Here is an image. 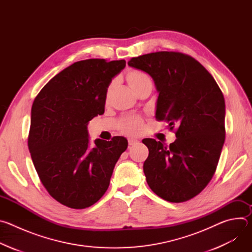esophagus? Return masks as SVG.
Wrapping results in <instances>:
<instances>
[{
    "instance_id": "esophagus-1",
    "label": "esophagus",
    "mask_w": 252,
    "mask_h": 252,
    "mask_svg": "<svg viewBox=\"0 0 252 252\" xmlns=\"http://www.w3.org/2000/svg\"><path fill=\"white\" fill-rule=\"evenodd\" d=\"M139 141L137 139H133V138H129L128 139V146H134V145H137Z\"/></svg>"
}]
</instances>
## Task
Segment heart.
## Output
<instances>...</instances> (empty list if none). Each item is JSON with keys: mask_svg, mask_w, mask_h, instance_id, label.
Wrapping results in <instances>:
<instances>
[{"mask_svg": "<svg viewBox=\"0 0 252 252\" xmlns=\"http://www.w3.org/2000/svg\"><path fill=\"white\" fill-rule=\"evenodd\" d=\"M126 79L129 87L137 93L139 90L143 89L147 86H153L151 78L141 70L138 69H129L126 75ZM115 89V81L111 82L109 86L106 87L104 92V100L107 101L110 99L113 91ZM143 127V120L138 116H126L120 120L119 128L121 132L127 134V135H136L138 134Z\"/></svg>", "mask_w": 252, "mask_h": 252, "instance_id": "obj_1", "label": "heart"}]
</instances>
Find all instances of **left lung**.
<instances>
[{
  "instance_id": "8db88e82",
  "label": "left lung",
  "mask_w": 252,
  "mask_h": 252,
  "mask_svg": "<svg viewBox=\"0 0 252 252\" xmlns=\"http://www.w3.org/2000/svg\"><path fill=\"white\" fill-rule=\"evenodd\" d=\"M127 63L154 79L159 93L156 119L166 122L176 136L169 146L142 139L149 149L143 163L147 183L166 201H188L217 170L225 139L223 94L206 68L183 53L156 52Z\"/></svg>"
}]
</instances>
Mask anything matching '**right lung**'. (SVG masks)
I'll use <instances>...</instances> for the list:
<instances>
[{
	"instance_id": "1",
	"label": "right lung",
	"mask_w": 252,
	"mask_h": 252,
	"mask_svg": "<svg viewBox=\"0 0 252 252\" xmlns=\"http://www.w3.org/2000/svg\"><path fill=\"white\" fill-rule=\"evenodd\" d=\"M126 61L89 59L63 69L35 96L28 147L47 191L75 209L94 204L110 186L127 140L114 136L91 146L87 126L104 112V92Z\"/></svg>"
}]
</instances>
